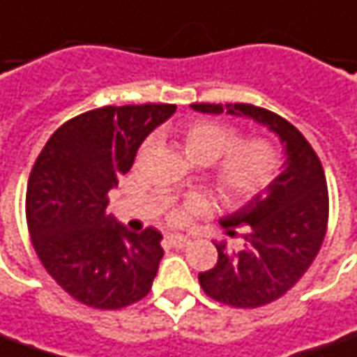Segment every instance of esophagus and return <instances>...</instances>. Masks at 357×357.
Returning a JSON list of instances; mask_svg holds the SVG:
<instances>
[{"mask_svg":"<svg viewBox=\"0 0 357 357\" xmlns=\"http://www.w3.org/2000/svg\"><path fill=\"white\" fill-rule=\"evenodd\" d=\"M165 241H167V245L173 247V249H183V247H186V245L190 243V241L186 239V237H183V235H167Z\"/></svg>","mask_w":357,"mask_h":357,"instance_id":"obj_1","label":"esophagus"}]
</instances>
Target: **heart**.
Listing matches in <instances>:
<instances>
[{"label":"heart","instance_id":"obj_1","mask_svg":"<svg viewBox=\"0 0 357 357\" xmlns=\"http://www.w3.org/2000/svg\"><path fill=\"white\" fill-rule=\"evenodd\" d=\"M184 155L196 165H211V188L223 204L237 206L266 188L278 171L276 147L264 137H243L233 126L194 120L181 132ZM204 204L198 198L171 211L169 220L184 223Z\"/></svg>","mask_w":357,"mask_h":357}]
</instances>
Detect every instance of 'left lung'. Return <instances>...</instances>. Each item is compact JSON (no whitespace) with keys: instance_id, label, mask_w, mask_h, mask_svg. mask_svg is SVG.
<instances>
[{"instance_id":"1","label":"left lung","mask_w":357,"mask_h":357,"mask_svg":"<svg viewBox=\"0 0 357 357\" xmlns=\"http://www.w3.org/2000/svg\"><path fill=\"white\" fill-rule=\"evenodd\" d=\"M204 114L247 116L284 144L282 173L249 204L221 218L229 237L241 231L239 249L215 243L218 264L198 280L211 299L241 309L272 303L287 294L321 250L328 223V190L323 165L303 134L287 120L255 105H190Z\"/></svg>"}]
</instances>
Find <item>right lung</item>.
<instances>
[{
    "instance_id": "add662e5",
    "label": "right lung",
    "mask_w": 357,
    "mask_h": 357,
    "mask_svg": "<svg viewBox=\"0 0 357 357\" xmlns=\"http://www.w3.org/2000/svg\"><path fill=\"white\" fill-rule=\"evenodd\" d=\"M174 105H126L83 112L61 124L26 184V225L56 284L93 309H122L146 297L163 258L155 227L128 231L107 213L108 192L137 147L174 114Z\"/></svg>"
}]
</instances>
